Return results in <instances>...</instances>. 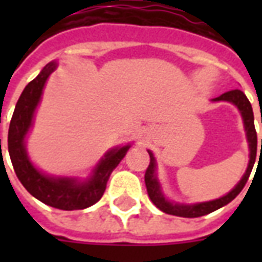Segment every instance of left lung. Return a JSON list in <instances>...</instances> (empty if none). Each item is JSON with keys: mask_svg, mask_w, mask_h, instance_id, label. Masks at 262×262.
<instances>
[{"mask_svg": "<svg viewBox=\"0 0 262 262\" xmlns=\"http://www.w3.org/2000/svg\"><path fill=\"white\" fill-rule=\"evenodd\" d=\"M213 102L217 101H223V102H230L237 109L240 111L243 118V123H244V130H246V137H247L248 143V165L247 170L244 172V176L242 177V180L237 182V185L230 192H227L223 196L213 199V201H208V202H196V203H180V202H171L168 198L165 196L163 192V188L159 181L157 177V161L154 157L153 151L147 150L150 154V164H148L147 170H146V176H144V182H146V188H147V193L151 202L164 213L174 214V216H181V217H199V216H205V214L212 213L217 209L223 208L225 205L230 203L234 198L242 192V189L246 185L248 177L251 174L254 163H255V156H257V132L254 127V114L251 103L247 99V97L244 95V92L240 90H233V91L225 92L220 97L213 98ZM262 123V118H261ZM259 151V150H258ZM262 153V139H261V151Z\"/></svg>", "mask_w": 262, "mask_h": 262, "instance_id": "left-lung-1", "label": "left lung"}]
</instances>
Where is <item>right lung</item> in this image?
<instances>
[{
    "label": "right lung",
    "instance_id": "right-lung-1",
    "mask_svg": "<svg viewBox=\"0 0 262 262\" xmlns=\"http://www.w3.org/2000/svg\"><path fill=\"white\" fill-rule=\"evenodd\" d=\"M56 67L57 61H50L45 66L36 78L32 80L20 94L9 123L8 151L15 174L32 196L52 208L78 210L90 208L102 198L111 172L118 167L132 144L109 148L86 178L50 176L32 163L26 150V136L33 126L46 81Z\"/></svg>",
    "mask_w": 262,
    "mask_h": 262
}]
</instances>
